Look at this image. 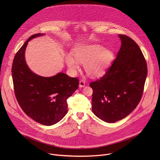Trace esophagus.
Returning a JSON list of instances; mask_svg holds the SVG:
<instances>
[{"label": "esophagus", "instance_id": "34e87169", "mask_svg": "<svg viewBox=\"0 0 160 160\" xmlns=\"http://www.w3.org/2000/svg\"><path fill=\"white\" fill-rule=\"evenodd\" d=\"M85 86V82H84L83 80H80V82H79V87H81V88H82V87H84Z\"/></svg>", "mask_w": 160, "mask_h": 160}]
</instances>
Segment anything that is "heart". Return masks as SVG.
I'll use <instances>...</instances> for the list:
<instances>
[{
    "instance_id": "heart-1",
    "label": "heart",
    "mask_w": 160,
    "mask_h": 160,
    "mask_svg": "<svg viewBox=\"0 0 160 160\" xmlns=\"http://www.w3.org/2000/svg\"><path fill=\"white\" fill-rule=\"evenodd\" d=\"M74 57L68 54L65 58L70 72L74 73L78 70V62L84 64L85 71L89 77H98L102 75L111 64L114 54L111 50L99 45H89L77 49Z\"/></svg>"
}]
</instances>
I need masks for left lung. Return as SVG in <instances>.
<instances>
[{"mask_svg":"<svg viewBox=\"0 0 160 160\" xmlns=\"http://www.w3.org/2000/svg\"><path fill=\"white\" fill-rule=\"evenodd\" d=\"M118 37L122 45L117 58L102 77L90 83L92 112L109 123L127 117L138 105L148 74L139 45L126 35Z\"/></svg>","mask_w":160,"mask_h":160,"instance_id":"left-lung-1","label":"left lung"}]
</instances>
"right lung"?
<instances>
[{
	"label": "right lung",
	"instance_id": "1",
	"mask_svg": "<svg viewBox=\"0 0 160 160\" xmlns=\"http://www.w3.org/2000/svg\"><path fill=\"white\" fill-rule=\"evenodd\" d=\"M44 35H33L22 45L14 56L12 77L16 98L22 111L34 121L51 126L66 115V99L77 90L79 82L64 73L44 77L30 69L25 55L28 42Z\"/></svg>",
	"mask_w": 160,
	"mask_h": 160
}]
</instances>
